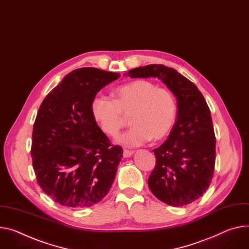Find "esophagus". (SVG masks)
Returning a JSON list of instances; mask_svg holds the SVG:
<instances>
[{
  "label": "esophagus",
  "mask_w": 249,
  "mask_h": 249,
  "mask_svg": "<svg viewBox=\"0 0 249 249\" xmlns=\"http://www.w3.org/2000/svg\"><path fill=\"white\" fill-rule=\"evenodd\" d=\"M133 154H134V152H133V151L124 150V152H123V157H124V158H130Z\"/></svg>",
  "instance_id": "1"
}]
</instances>
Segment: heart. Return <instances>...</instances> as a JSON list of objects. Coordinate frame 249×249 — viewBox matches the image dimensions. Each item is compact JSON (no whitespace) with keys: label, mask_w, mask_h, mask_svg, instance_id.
<instances>
[{"label":"heart","mask_w":249,"mask_h":249,"mask_svg":"<svg viewBox=\"0 0 249 249\" xmlns=\"http://www.w3.org/2000/svg\"><path fill=\"white\" fill-rule=\"evenodd\" d=\"M94 119L110 137H117L131 116L133 127L118 142L128 148L139 147L151 139L161 141L172 131L177 118V102L171 91L157 88L149 80L138 79L114 90V100L96 96L91 105Z\"/></svg>","instance_id":"b5f03b06"}]
</instances>
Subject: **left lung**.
Listing matches in <instances>:
<instances>
[{"label":"left lung","mask_w":249,"mask_h":249,"mask_svg":"<svg viewBox=\"0 0 249 249\" xmlns=\"http://www.w3.org/2000/svg\"><path fill=\"white\" fill-rule=\"evenodd\" d=\"M158 78L177 99V120L167 141L154 149L156 167L148 186L153 195L172 207H184L209 189L215 164V136L210 108L197 87L163 64L133 69L124 76Z\"/></svg>","instance_id":"8db88e82"}]
</instances>
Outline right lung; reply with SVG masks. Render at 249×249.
I'll list each match as a JSON object with an SVG mask.
<instances>
[{
    "instance_id": "obj_1",
    "label": "right lung",
    "mask_w": 249,
    "mask_h": 249,
    "mask_svg": "<svg viewBox=\"0 0 249 249\" xmlns=\"http://www.w3.org/2000/svg\"><path fill=\"white\" fill-rule=\"evenodd\" d=\"M119 73L82 67L65 75L43 99L34 124L32 158L37 183L54 201L82 209L109 192L123 157L91 110L98 91Z\"/></svg>"
}]
</instances>
